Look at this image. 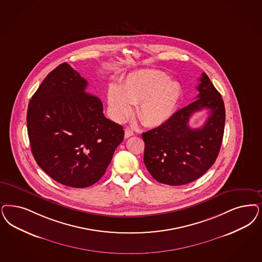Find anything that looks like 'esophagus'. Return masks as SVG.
I'll list each match as a JSON object with an SVG mask.
<instances>
[{
	"mask_svg": "<svg viewBox=\"0 0 262 262\" xmlns=\"http://www.w3.org/2000/svg\"><path fill=\"white\" fill-rule=\"evenodd\" d=\"M134 135L135 134H134L133 129L126 127V129H125V138H128V137H130V136H134Z\"/></svg>",
	"mask_w": 262,
	"mask_h": 262,
	"instance_id": "34e87169",
	"label": "esophagus"
}]
</instances>
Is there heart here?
<instances>
[{"label": "heart", "instance_id": "1", "mask_svg": "<svg viewBox=\"0 0 262 262\" xmlns=\"http://www.w3.org/2000/svg\"><path fill=\"white\" fill-rule=\"evenodd\" d=\"M181 97L180 84L166 73L139 70L129 73L120 86H109L107 104L111 117L122 122L132 113V104L137 103L140 120L147 126H157L172 117Z\"/></svg>", "mask_w": 262, "mask_h": 262}]
</instances>
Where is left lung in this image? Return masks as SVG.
I'll use <instances>...</instances> for the list:
<instances>
[{
	"mask_svg": "<svg viewBox=\"0 0 262 262\" xmlns=\"http://www.w3.org/2000/svg\"><path fill=\"white\" fill-rule=\"evenodd\" d=\"M196 100L175 112L163 125L142 134L144 163L155 180L179 186L199 179L214 164L225 132L226 109L221 94L202 73ZM208 108L205 125L190 129L191 115Z\"/></svg>",
	"mask_w": 262,
	"mask_h": 262,
	"instance_id": "8db88e82",
	"label": "left lung"
}]
</instances>
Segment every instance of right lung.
<instances>
[{"label": "right lung", "instance_id": "obj_1", "mask_svg": "<svg viewBox=\"0 0 262 262\" xmlns=\"http://www.w3.org/2000/svg\"><path fill=\"white\" fill-rule=\"evenodd\" d=\"M87 86L69 63H61L28 106V136L36 163L72 188L90 187L103 176L125 134L103 115L101 100Z\"/></svg>", "mask_w": 262, "mask_h": 262}]
</instances>
